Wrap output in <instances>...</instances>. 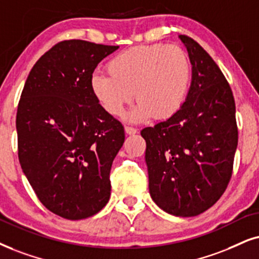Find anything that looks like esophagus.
Listing matches in <instances>:
<instances>
[{
    "label": "esophagus",
    "instance_id": "esophagus-1",
    "mask_svg": "<svg viewBox=\"0 0 259 259\" xmlns=\"http://www.w3.org/2000/svg\"><path fill=\"white\" fill-rule=\"evenodd\" d=\"M125 133L127 134V135H135V134L137 133V129L133 126H125Z\"/></svg>",
    "mask_w": 259,
    "mask_h": 259
}]
</instances>
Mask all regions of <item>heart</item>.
Returning a JSON list of instances; mask_svg holds the SVG:
<instances>
[{"instance_id": "obj_1", "label": "heart", "mask_w": 259, "mask_h": 259, "mask_svg": "<svg viewBox=\"0 0 259 259\" xmlns=\"http://www.w3.org/2000/svg\"><path fill=\"white\" fill-rule=\"evenodd\" d=\"M109 74L94 73L91 90L100 106L113 116L123 113L135 96L139 101L126 114L132 122L175 116L188 97L191 62L177 45L152 44L119 52L107 63ZM136 93L134 94L133 92Z\"/></svg>"}]
</instances>
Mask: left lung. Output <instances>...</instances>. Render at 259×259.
Segmentation results:
<instances>
[{
  "label": "left lung",
  "mask_w": 259,
  "mask_h": 259,
  "mask_svg": "<svg viewBox=\"0 0 259 259\" xmlns=\"http://www.w3.org/2000/svg\"><path fill=\"white\" fill-rule=\"evenodd\" d=\"M192 65L184 105L141 132L146 140L149 194L175 217L202 214L227 188L238 146L233 93L220 68L197 41L179 35Z\"/></svg>",
  "instance_id": "obj_1"
}]
</instances>
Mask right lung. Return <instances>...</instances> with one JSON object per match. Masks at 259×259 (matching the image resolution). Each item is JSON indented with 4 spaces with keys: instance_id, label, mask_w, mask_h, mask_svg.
<instances>
[{
    "instance_id": "add662e5",
    "label": "right lung",
    "mask_w": 259,
    "mask_h": 259,
    "mask_svg": "<svg viewBox=\"0 0 259 259\" xmlns=\"http://www.w3.org/2000/svg\"><path fill=\"white\" fill-rule=\"evenodd\" d=\"M118 47L64 40L33 65L16 113L22 172L39 201L68 220L93 217L111 195L124 127L91 90L94 69Z\"/></svg>"
}]
</instances>
